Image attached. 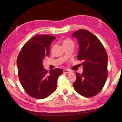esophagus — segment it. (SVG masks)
I'll list each match as a JSON object with an SVG mask.
<instances>
[{"mask_svg": "<svg viewBox=\"0 0 122 122\" xmlns=\"http://www.w3.org/2000/svg\"><path fill=\"white\" fill-rule=\"evenodd\" d=\"M63 73H65V74H68V73H71V71H69V70H68V69H65V70H64V71H63Z\"/></svg>", "mask_w": 122, "mask_h": 122, "instance_id": "1", "label": "esophagus"}]
</instances>
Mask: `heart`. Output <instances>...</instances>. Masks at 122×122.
Masks as SVG:
<instances>
[{"mask_svg":"<svg viewBox=\"0 0 122 122\" xmlns=\"http://www.w3.org/2000/svg\"><path fill=\"white\" fill-rule=\"evenodd\" d=\"M73 44V41L71 40H70L69 39H67L63 41V45L65 44Z\"/></svg>","mask_w":122,"mask_h":122,"instance_id":"1","label":"heart"}]
</instances>
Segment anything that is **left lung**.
<instances>
[{"mask_svg":"<svg viewBox=\"0 0 122 122\" xmlns=\"http://www.w3.org/2000/svg\"><path fill=\"white\" fill-rule=\"evenodd\" d=\"M71 36L77 39V60L83 61V73H76L74 89L82 96L91 97L102 90L108 77L107 51L97 37L87 30L80 29Z\"/></svg>","mask_w":122,"mask_h":122,"instance_id":"1","label":"left lung"}]
</instances>
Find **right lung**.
<instances>
[{
  "instance_id": "1",
  "label": "right lung",
  "mask_w": 122,
  "mask_h": 122,
  "mask_svg": "<svg viewBox=\"0 0 122 122\" xmlns=\"http://www.w3.org/2000/svg\"><path fill=\"white\" fill-rule=\"evenodd\" d=\"M56 38L38 35L25 44L17 57L18 77L26 93L37 99H44L56 89L57 78L63 73L60 68L45 69L42 61L49 54L51 43Z\"/></svg>"
}]
</instances>
